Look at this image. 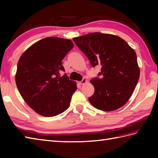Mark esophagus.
I'll list each match as a JSON object with an SVG mask.
<instances>
[{"mask_svg":"<svg viewBox=\"0 0 158 158\" xmlns=\"http://www.w3.org/2000/svg\"><path fill=\"white\" fill-rule=\"evenodd\" d=\"M86 82H87V79H85V78H83V79H82V81H80L79 83H80V84H81V85H84Z\"/></svg>","mask_w":158,"mask_h":158,"instance_id":"obj_1","label":"esophagus"}]
</instances>
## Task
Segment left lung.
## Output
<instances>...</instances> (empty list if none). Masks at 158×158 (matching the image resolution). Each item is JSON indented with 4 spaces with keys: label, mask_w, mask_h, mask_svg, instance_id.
<instances>
[{
    "label": "left lung",
    "mask_w": 158,
    "mask_h": 158,
    "mask_svg": "<svg viewBox=\"0 0 158 158\" xmlns=\"http://www.w3.org/2000/svg\"><path fill=\"white\" fill-rule=\"evenodd\" d=\"M93 67L100 64L101 72L90 82L94 93L89 101L105 111L119 109L128 101L140 76L136 52L119 36L93 32L73 39Z\"/></svg>",
    "instance_id": "8db88e82"
}]
</instances>
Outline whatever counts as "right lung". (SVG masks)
Wrapping results in <instances>:
<instances>
[{
  "label": "right lung",
  "instance_id": "1",
  "mask_svg": "<svg viewBox=\"0 0 158 158\" xmlns=\"http://www.w3.org/2000/svg\"><path fill=\"white\" fill-rule=\"evenodd\" d=\"M74 47L71 40L47 37L23 53L17 67L15 82L24 101L35 111L53 117L69 108L77 84L70 80L62 60Z\"/></svg>",
  "mask_w": 158,
  "mask_h": 158
}]
</instances>
